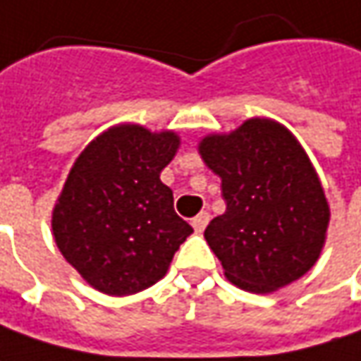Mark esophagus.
Segmentation results:
<instances>
[{"instance_id": "34e87169", "label": "esophagus", "mask_w": 361, "mask_h": 361, "mask_svg": "<svg viewBox=\"0 0 361 361\" xmlns=\"http://www.w3.org/2000/svg\"><path fill=\"white\" fill-rule=\"evenodd\" d=\"M207 221H209V214H207V212H202V214H197V216L192 219L193 230L197 231V233H202V231L205 230V226H207Z\"/></svg>"}]
</instances>
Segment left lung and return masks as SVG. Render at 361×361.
I'll return each mask as SVG.
<instances>
[{
    "label": "left lung",
    "mask_w": 361,
    "mask_h": 361,
    "mask_svg": "<svg viewBox=\"0 0 361 361\" xmlns=\"http://www.w3.org/2000/svg\"><path fill=\"white\" fill-rule=\"evenodd\" d=\"M200 154L221 178L226 212L204 235L226 278L245 292L269 293L310 271L326 242L329 205L292 133L254 118L204 137Z\"/></svg>",
    "instance_id": "obj_1"
}]
</instances>
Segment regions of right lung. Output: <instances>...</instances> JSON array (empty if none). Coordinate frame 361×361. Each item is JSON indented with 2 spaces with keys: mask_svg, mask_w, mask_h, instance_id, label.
Instances as JSON below:
<instances>
[{
  "mask_svg": "<svg viewBox=\"0 0 361 361\" xmlns=\"http://www.w3.org/2000/svg\"><path fill=\"white\" fill-rule=\"evenodd\" d=\"M178 147L173 131L121 123L75 159L51 230L61 255L97 292L130 295L154 286L193 231L159 180Z\"/></svg>",
  "mask_w": 361,
  "mask_h": 361,
  "instance_id": "add662e5",
  "label": "right lung"
}]
</instances>
